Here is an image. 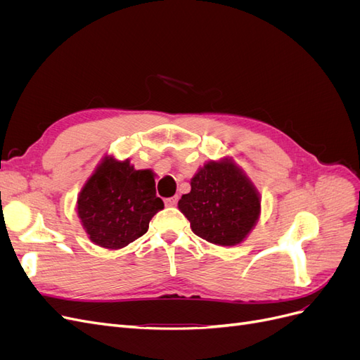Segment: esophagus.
<instances>
[{
  "mask_svg": "<svg viewBox=\"0 0 360 360\" xmlns=\"http://www.w3.org/2000/svg\"><path fill=\"white\" fill-rule=\"evenodd\" d=\"M163 202H165L167 207H174L177 204V197H171V198H165L163 200Z\"/></svg>",
  "mask_w": 360,
  "mask_h": 360,
  "instance_id": "esophagus-1",
  "label": "esophagus"
}]
</instances>
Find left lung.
<instances>
[{
    "mask_svg": "<svg viewBox=\"0 0 360 360\" xmlns=\"http://www.w3.org/2000/svg\"><path fill=\"white\" fill-rule=\"evenodd\" d=\"M179 209L198 237L217 246H236L257 225L261 198L243 169L224 158L205 162L197 171Z\"/></svg>",
    "mask_w": 360,
    "mask_h": 360,
    "instance_id": "8db88e82",
    "label": "left lung"
}]
</instances>
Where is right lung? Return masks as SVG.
I'll list each match as a JSON object with an SVG mask.
<instances>
[{
    "label": "right lung",
    "mask_w": 360,
    "mask_h": 360,
    "mask_svg": "<svg viewBox=\"0 0 360 360\" xmlns=\"http://www.w3.org/2000/svg\"><path fill=\"white\" fill-rule=\"evenodd\" d=\"M163 201L156 197L155 172L135 169L129 159L105 156L84 184L76 212L90 240L122 249L148 230Z\"/></svg>",
    "instance_id": "obj_1"
}]
</instances>
